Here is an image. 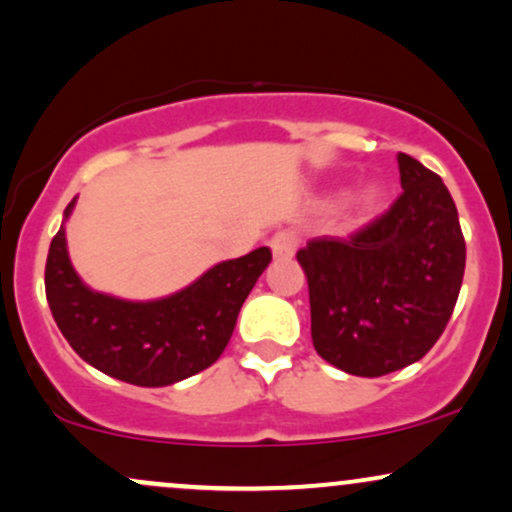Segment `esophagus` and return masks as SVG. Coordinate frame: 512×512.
Instances as JSON below:
<instances>
[{
    "mask_svg": "<svg viewBox=\"0 0 512 512\" xmlns=\"http://www.w3.org/2000/svg\"><path fill=\"white\" fill-rule=\"evenodd\" d=\"M295 245H298V238L293 231H279L269 240V248H272L276 260H291L295 255Z\"/></svg>",
    "mask_w": 512,
    "mask_h": 512,
    "instance_id": "esophagus-1",
    "label": "esophagus"
}]
</instances>
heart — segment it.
<instances>
[{
  "label": "heart",
  "instance_id": "1",
  "mask_svg": "<svg viewBox=\"0 0 512 512\" xmlns=\"http://www.w3.org/2000/svg\"><path fill=\"white\" fill-rule=\"evenodd\" d=\"M384 200H386L384 186H379V183H367V186H362L355 195L348 197L346 202L348 219L355 221V224H365V221H369L379 212L381 205H384Z\"/></svg>",
  "mask_w": 512,
  "mask_h": 512
}]
</instances>
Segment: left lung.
<instances>
[{
    "label": "left lung",
    "mask_w": 512,
    "mask_h": 512,
    "mask_svg": "<svg viewBox=\"0 0 512 512\" xmlns=\"http://www.w3.org/2000/svg\"><path fill=\"white\" fill-rule=\"evenodd\" d=\"M403 193L346 240L298 250L312 343L329 365L384 377L422 360L453 315L465 274L458 209L434 171L398 152Z\"/></svg>",
    "instance_id": "left-lung-1"
}]
</instances>
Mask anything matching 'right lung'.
<instances>
[{
	"mask_svg": "<svg viewBox=\"0 0 512 512\" xmlns=\"http://www.w3.org/2000/svg\"><path fill=\"white\" fill-rule=\"evenodd\" d=\"M52 238L45 291L54 322L69 346L109 377L133 386H171L219 360L236 319L272 250L257 248L207 269L183 291L159 300H121L85 286L66 248V221Z\"/></svg>",
	"mask_w": 512,
	"mask_h": 512,
	"instance_id": "right-lung-1",
	"label": "right lung"
}]
</instances>
